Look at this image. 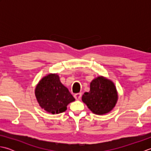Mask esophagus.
Returning <instances> with one entry per match:
<instances>
[{
	"mask_svg": "<svg viewBox=\"0 0 151 151\" xmlns=\"http://www.w3.org/2000/svg\"><path fill=\"white\" fill-rule=\"evenodd\" d=\"M74 97L76 99V100H79V99H81V97H82V93H75V95H74Z\"/></svg>",
	"mask_w": 151,
	"mask_h": 151,
	"instance_id": "obj_1",
	"label": "esophagus"
}]
</instances>
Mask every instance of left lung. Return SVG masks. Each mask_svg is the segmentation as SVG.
<instances>
[{
	"label": "left lung",
	"instance_id": "obj_1",
	"mask_svg": "<svg viewBox=\"0 0 151 151\" xmlns=\"http://www.w3.org/2000/svg\"><path fill=\"white\" fill-rule=\"evenodd\" d=\"M82 99L94 114H107L113 109L117 102L116 88L111 81L99 76L91 82L90 91L84 93Z\"/></svg>",
	"mask_w": 151,
	"mask_h": 151
}]
</instances>
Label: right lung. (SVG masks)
Instances as JSON below:
<instances>
[{
  "instance_id": "add662e5",
  "label": "right lung",
  "mask_w": 151,
  "mask_h": 151,
  "mask_svg": "<svg viewBox=\"0 0 151 151\" xmlns=\"http://www.w3.org/2000/svg\"><path fill=\"white\" fill-rule=\"evenodd\" d=\"M35 95L40 106L52 114L65 111L67 104L75 100L56 74H50L41 79Z\"/></svg>"
}]
</instances>
